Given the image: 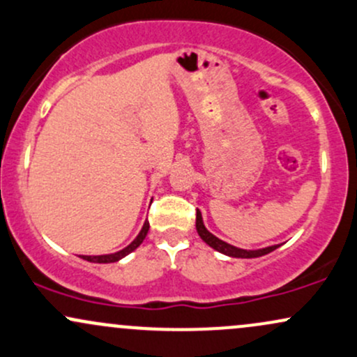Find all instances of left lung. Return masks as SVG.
Returning a JSON list of instances; mask_svg holds the SVG:
<instances>
[{"mask_svg":"<svg viewBox=\"0 0 357 357\" xmlns=\"http://www.w3.org/2000/svg\"><path fill=\"white\" fill-rule=\"evenodd\" d=\"M196 230H198V235L202 236V240L204 241V243L210 245V247L215 248L216 252L223 253V255L233 257V258H257V257H261V255H267V253L273 252V250L278 248V245H272V247H265V248H260V250H243V248L233 247V245L227 243V241L216 238L213 233L206 230V227H204L202 213H199V210H196Z\"/></svg>","mask_w":357,"mask_h":357,"instance_id":"8db88e82","label":"left lung"}]
</instances>
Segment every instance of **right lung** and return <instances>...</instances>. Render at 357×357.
I'll use <instances>...</instances> for the list:
<instances>
[{"instance_id":"1","label":"right lung","mask_w":357,"mask_h":357,"mask_svg":"<svg viewBox=\"0 0 357 357\" xmlns=\"http://www.w3.org/2000/svg\"><path fill=\"white\" fill-rule=\"evenodd\" d=\"M147 231H149V221H144V225H142V230L139 231V235L134 238L132 243L127 245L126 248L119 250L116 253H109V255H80V258H84V260L87 261H92V264H114V261H119L121 258H124L126 255H129L130 252H134L139 245L142 243L146 238Z\"/></svg>"}]
</instances>
